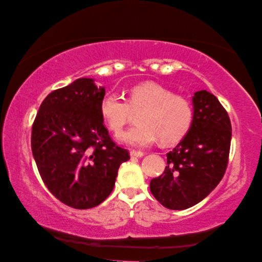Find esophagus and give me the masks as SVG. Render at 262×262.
<instances>
[{
    "mask_svg": "<svg viewBox=\"0 0 262 262\" xmlns=\"http://www.w3.org/2000/svg\"><path fill=\"white\" fill-rule=\"evenodd\" d=\"M130 156H131L132 158H141V157L144 156V153L140 152V151H135V149H131V151H130Z\"/></svg>",
    "mask_w": 262,
    "mask_h": 262,
    "instance_id": "obj_1",
    "label": "esophagus"
}]
</instances>
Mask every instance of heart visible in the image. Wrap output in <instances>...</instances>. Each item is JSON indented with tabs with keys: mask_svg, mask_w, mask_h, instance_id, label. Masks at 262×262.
Returning a JSON list of instances; mask_svg holds the SVG:
<instances>
[{
	"mask_svg": "<svg viewBox=\"0 0 262 262\" xmlns=\"http://www.w3.org/2000/svg\"><path fill=\"white\" fill-rule=\"evenodd\" d=\"M136 126L119 135V140L134 146H147L160 138L162 144L181 140L190 130L194 108L187 97L173 94L157 82H144L127 92L126 100L114 93L105 94L100 115L114 134L123 130L132 113L140 110Z\"/></svg>",
	"mask_w": 262,
	"mask_h": 262,
	"instance_id": "obj_1",
	"label": "heart"
}]
</instances>
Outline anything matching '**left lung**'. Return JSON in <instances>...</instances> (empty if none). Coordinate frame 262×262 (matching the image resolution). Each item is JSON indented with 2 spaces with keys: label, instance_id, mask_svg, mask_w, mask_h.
<instances>
[{
  "label": "left lung",
  "instance_id": "8db88e82",
  "mask_svg": "<svg viewBox=\"0 0 262 262\" xmlns=\"http://www.w3.org/2000/svg\"><path fill=\"white\" fill-rule=\"evenodd\" d=\"M194 121L187 136L169 153L160 177L151 180L152 195L170 210L201 202L221 182L229 162L231 127L228 111L207 91L192 97Z\"/></svg>",
  "mask_w": 262,
  "mask_h": 262
}]
</instances>
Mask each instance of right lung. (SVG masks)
Here are the masks:
<instances>
[{
	"label": "right lung",
	"instance_id": "add662e5",
	"mask_svg": "<svg viewBox=\"0 0 262 262\" xmlns=\"http://www.w3.org/2000/svg\"><path fill=\"white\" fill-rule=\"evenodd\" d=\"M105 89L78 79L41 102L32 124L31 149L51 194L74 209H91L114 189L128 151L110 138L100 115Z\"/></svg>",
	"mask_w": 262,
	"mask_h": 262
}]
</instances>
